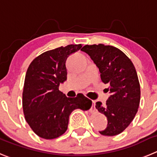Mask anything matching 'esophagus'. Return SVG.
I'll return each mask as SVG.
<instances>
[{"label": "esophagus", "mask_w": 157, "mask_h": 157, "mask_svg": "<svg viewBox=\"0 0 157 157\" xmlns=\"http://www.w3.org/2000/svg\"><path fill=\"white\" fill-rule=\"evenodd\" d=\"M94 105H94V101H93V106H92V111H93V112L95 110Z\"/></svg>", "instance_id": "obj_1"}]
</instances>
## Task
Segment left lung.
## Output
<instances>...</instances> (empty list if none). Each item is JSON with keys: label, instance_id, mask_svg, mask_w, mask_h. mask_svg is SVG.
Returning <instances> with one entry per match:
<instances>
[{"label": "left lung", "instance_id": "1", "mask_svg": "<svg viewBox=\"0 0 157 157\" xmlns=\"http://www.w3.org/2000/svg\"><path fill=\"white\" fill-rule=\"evenodd\" d=\"M88 54L101 73L103 83H108L111 94L105 105L96 103V108L108 119L103 136H113L122 132L136 116L140 101V85L130 59L112 45H86L81 49Z\"/></svg>", "mask_w": 157, "mask_h": 157}]
</instances>
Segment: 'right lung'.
Segmentation results:
<instances>
[{
    "label": "right lung",
    "mask_w": 157,
    "mask_h": 157,
    "mask_svg": "<svg viewBox=\"0 0 157 157\" xmlns=\"http://www.w3.org/2000/svg\"><path fill=\"white\" fill-rule=\"evenodd\" d=\"M81 47V44L68 45L46 51L33 59L28 68L23 112L29 126L41 138L52 140L62 136L74 110L87 111L91 107V101L82 94L71 98L59 90V84L67 78V57Z\"/></svg>",
    "instance_id": "right-lung-1"
}]
</instances>
